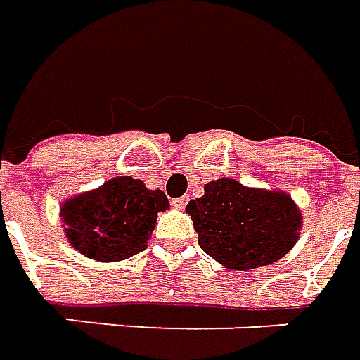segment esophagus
<instances>
[{"label": "esophagus", "mask_w": 360, "mask_h": 360, "mask_svg": "<svg viewBox=\"0 0 360 360\" xmlns=\"http://www.w3.org/2000/svg\"><path fill=\"white\" fill-rule=\"evenodd\" d=\"M187 200H189V197H179V199H173V207H175V209H185V207H187Z\"/></svg>", "instance_id": "obj_1"}]
</instances>
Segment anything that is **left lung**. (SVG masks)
I'll list each match as a JSON object with an SVG mask.
<instances>
[{"label": "left lung", "instance_id": "8db88e82", "mask_svg": "<svg viewBox=\"0 0 360 360\" xmlns=\"http://www.w3.org/2000/svg\"><path fill=\"white\" fill-rule=\"evenodd\" d=\"M185 211L200 248L232 270L278 262L295 246L303 222L285 191L244 187L231 177L207 183L205 195L189 200Z\"/></svg>", "mask_w": 360, "mask_h": 360}]
</instances>
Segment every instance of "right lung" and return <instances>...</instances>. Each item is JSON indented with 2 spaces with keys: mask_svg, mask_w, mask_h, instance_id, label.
<instances>
[{
  "mask_svg": "<svg viewBox=\"0 0 360 360\" xmlns=\"http://www.w3.org/2000/svg\"><path fill=\"white\" fill-rule=\"evenodd\" d=\"M169 209L161 189L134 177H114L60 205L65 236L72 248L96 262H120L146 250L158 212Z\"/></svg>",
  "mask_w": 360,
  "mask_h": 360,
  "instance_id": "obj_1",
  "label": "right lung"
}]
</instances>
